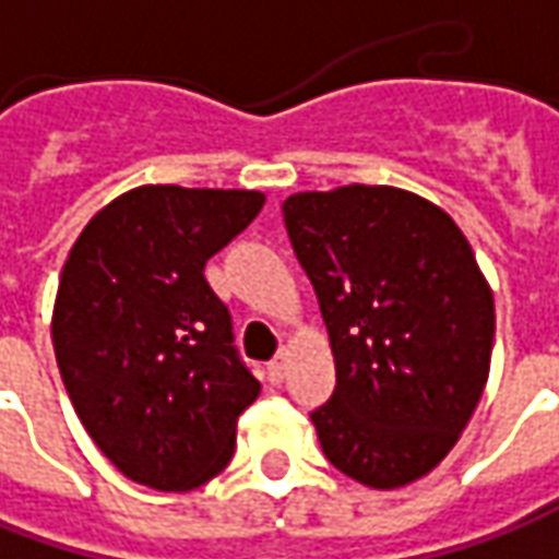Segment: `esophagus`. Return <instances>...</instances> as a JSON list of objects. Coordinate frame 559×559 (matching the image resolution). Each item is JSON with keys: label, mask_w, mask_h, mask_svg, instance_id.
<instances>
[{"label": "esophagus", "mask_w": 559, "mask_h": 559, "mask_svg": "<svg viewBox=\"0 0 559 559\" xmlns=\"http://www.w3.org/2000/svg\"><path fill=\"white\" fill-rule=\"evenodd\" d=\"M284 377H287V353H278V356L269 361V383H284Z\"/></svg>", "instance_id": "1"}]
</instances>
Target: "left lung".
Returning <instances> with one entry per match:
<instances>
[{
  "instance_id": "1",
  "label": "left lung",
  "mask_w": 559,
  "mask_h": 559,
  "mask_svg": "<svg viewBox=\"0 0 559 559\" xmlns=\"http://www.w3.org/2000/svg\"><path fill=\"white\" fill-rule=\"evenodd\" d=\"M337 365L312 412L324 457L399 489L452 452L486 390L495 302L449 213L390 185L302 191L281 203Z\"/></svg>"
}]
</instances>
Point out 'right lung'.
Instances as JSON below:
<instances>
[{
    "label": "right lung",
    "mask_w": 559,
    "mask_h": 559,
    "mask_svg": "<svg viewBox=\"0 0 559 559\" xmlns=\"http://www.w3.org/2000/svg\"><path fill=\"white\" fill-rule=\"evenodd\" d=\"M260 191L142 185L70 250L51 343L73 412L126 479L198 489L225 471L260 380L203 265L260 216Z\"/></svg>",
    "instance_id": "add662e5"
}]
</instances>
